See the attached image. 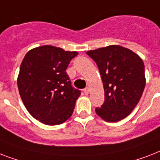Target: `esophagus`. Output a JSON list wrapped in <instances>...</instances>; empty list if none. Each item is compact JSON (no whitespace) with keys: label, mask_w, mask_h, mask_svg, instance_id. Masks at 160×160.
Segmentation results:
<instances>
[{"label":"esophagus","mask_w":160,"mask_h":160,"mask_svg":"<svg viewBox=\"0 0 160 160\" xmlns=\"http://www.w3.org/2000/svg\"><path fill=\"white\" fill-rule=\"evenodd\" d=\"M84 93H85V95H89V93H90V89L89 88H85V89H84Z\"/></svg>","instance_id":"1"}]
</instances>
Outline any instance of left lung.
Masks as SVG:
<instances>
[{"label":"left lung","mask_w":160,"mask_h":160,"mask_svg":"<svg viewBox=\"0 0 160 160\" xmlns=\"http://www.w3.org/2000/svg\"><path fill=\"white\" fill-rule=\"evenodd\" d=\"M100 70L105 90V103L96 108L106 122L126 118L138 105L145 86L144 64L134 51L118 45L86 52Z\"/></svg>","instance_id":"8db88e82"}]
</instances>
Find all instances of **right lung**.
Returning <instances> with one entry per match:
<instances>
[{
  "label": "right lung",
  "instance_id": "obj_1",
  "mask_svg": "<svg viewBox=\"0 0 160 160\" xmlns=\"http://www.w3.org/2000/svg\"><path fill=\"white\" fill-rule=\"evenodd\" d=\"M77 55L76 51L42 46L25 55L17 77L19 93L31 116L41 123L60 124L72 115L80 91L71 86L65 70Z\"/></svg>",
  "mask_w": 160,
  "mask_h": 160
}]
</instances>
